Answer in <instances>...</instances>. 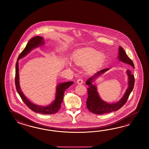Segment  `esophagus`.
Returning a JSON list of instances; mask_svg holds the SVG:
<instances>
[{
    "instance_id": "obj_1",
    "label": "esophagus",
    "mask_w": 149,
    "mask_h": 149,
    "mask_svg": "<svg viewBox=\"0 0 149 149\" xmlns=\"http://www.w3.org/2000/svg\"><path fill=\"white\" fill-rule=\"evenodd\" d=\"M77 84H79V85H81V84H83V82H84V81H83V80L82 79H78L77 80Z\"/></svg>"
}]
</instances>
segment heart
<instances>
[{
    "mask_svg": "<svg viewBox=\"0 0 149 149\" xmlns=\"http://www.w3.org/2000/svg\"><path fill=\"white\" fill-rule=\"evenodd\" d=\"M105 60V56L91 48H85L73 54L72 61L74 63L84 66L87 64V70L90 72L97 70Z\"/></svg>",
    "mask_w": 149,
    "mask_h": 149,
    "instance_id": "b5f03b06",
    "label": "heart"
}]
</instances>
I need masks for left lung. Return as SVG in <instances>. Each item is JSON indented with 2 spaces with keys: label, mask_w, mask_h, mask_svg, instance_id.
Returning a JSON list of instances; mask_svg holds the SVG:
<instances>
[{
  "label": "left lung",
  "mask_w": 149,
  "mask_h": 149,
  "mask_svg": "<svg viewBox=\"0 0 149 149\" xmlns=\"http://www.w3.org/2000/svg\"><path fill=\"white\" fill-rule=\"evenodd\" d=\"M118 57L119 60L121 62L125 63L130 64V65L134 68L133 61L128 57L125 51H124L123 48L121 47L119 48V53ZM108 70H109V68L98 71L94 76H92L91 78H89L86 82V84L88 86L87 88L88 98L86 101V106L89 111L94 114H104L118 110L125 104L129 97L130 93L133 91L134 88L135 83L134 76L133 74H132L130 70H127V74L128 76V85L123 97L119 101L111 104L103 101L98 95L96 86L93 85L92 82L95 80L98 76L104 73L105 72Z\"/></svg>",
  "instance_id": "obj_1"
}]
</instances>
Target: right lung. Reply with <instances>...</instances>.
Segmentation results:
<instances>
[{
    "label": "right lung",
    "instance_id": "right-lung-1",
    "mask_svg": "<svg viewBox=\"0 0 149 149\" xmlns=\"http://www.w3.org/2000/svg\"><path fill=\"white\" fill-rule=\"evenodd\" d=\"M44 44V39L40 36H36L29 40L25 48L21 53V54H19L16 62V67H15V86H16V91L19 93L21 98H22L23 101L31 110L36 113H39L41 114H54L56 113L60 110V109L61 107V103H62L63 100L64 92L67 88H68L70 87V86L73 84L74 83L73 81H68V82H63L60 84H58L56 87L55 99L54 101L51 104L48 105L46 107L37 105L32 103L23 94L19 86V60L20 58H22L23 57H24L33 49L38 47L39 46H41Z\"/></svg>",
    "mask_w": 149,
    "mask_h": 149
}]
</instances>
